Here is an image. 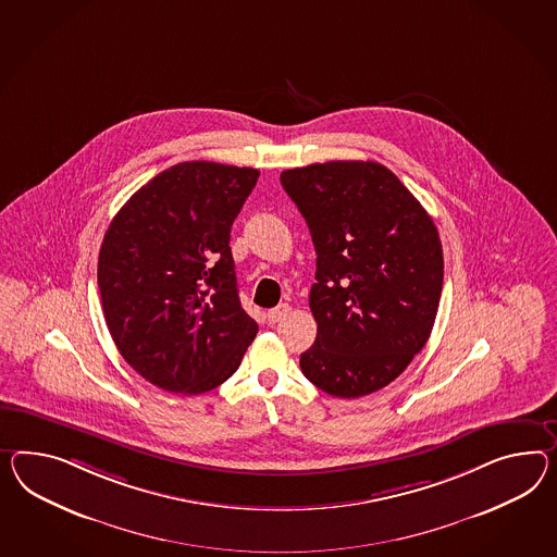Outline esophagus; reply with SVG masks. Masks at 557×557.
<instances>
[{"instance_id":"obj_1","label":"esophagus","mask_w":557,"mask_h":557,"mask_svg":"<svg viewBox=\"0 0 557 557\" xmlns=\"http://www.w3.org/2000/svg\"><path fill=\"white\" fill-rule=\"evenodd\" d=\"M290 313V307L286 305V302H281L278 307H274V309H271L269 313H267V319H269V323H278V321H283L285 319L286 314Z\"/></svg>"}]
</instances>
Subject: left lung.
Listing matches in <instances>:
<instances>
[{
  "mask_svg": "<svg viewBox=\"0 0 557 557\" xmlns=\"http://www.w3.org/2000/svg\"><path fill=\"white\" fill-rule=\"evenodd\" d=\"M311 230L314 343L305 377L335 398L394 382L422 351L443 293V244L429 212L375 161H327L281 173Z\"/></svg>",
  "mask_w": 557,
  "mask_h": 557,
  "instance_id": "8db88e82",
  "label": "left lung"
}]
</instances>
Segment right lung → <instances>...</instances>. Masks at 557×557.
<instances>
[{"mask_svg":"<svg viewBox=\"0 0 557 557\" xmlns=\"http://www.w3.org/2000/svg\"><path fill=\"white\" fill-rule=\"evenodd\" d=\"M260 172L184 161L116 212L99 252L102 311L147 382L196 396L238 370L257 321L236 288L230 230Z\"/></svg>","mask_w":557,"mask_h":557,"instance_id":"right-lung-1","label":"right lung"}]
</instances>
